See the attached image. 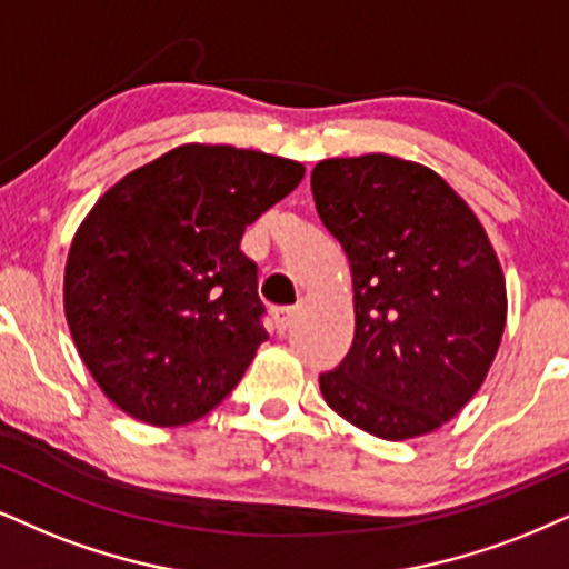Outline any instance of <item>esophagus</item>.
<instances>
[{
	"mask_svg": "<svg viewBox=\"0 0 569 569\" xmlns=\"http://www.w3.org/2000/svg\"><path fill=\"white\" fill-rule=\"evenodd\" d=\"M271 319H273V325H277L279 332H287V329L292 327V321H296V308L292 306L271 308Z\"/></svg>",
	"mask_w": 569,
	"mask_h": 569,
	"instance_id": "34e87169",
	"label": "esophagus"
}]
</instances>
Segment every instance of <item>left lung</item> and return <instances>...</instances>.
Returning a JSON list of instances; mask_svg holds the SVG:
<instances>
[{"label": "left lung", "mask_w": 569, "mask_h": 569, "mask_svg": "<svg viewBox=\"0 0 569 569\" xmlns=\"http://www.w3.org/2000/svg\"><path fill=\"white\" fill-rule=\"evenodd\" d=\"M311 192L356 303L353 346L319 375L321 396L377 438L438 430L480 390L507 325L486 229L438 173L392 156L321 160Z\"/></svg>", "instance_id": "left-lung-1"}]
</instances>
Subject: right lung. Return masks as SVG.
<instances>
[{"instance_id":"obj_1","label":"right lung","mask_w":569,"mask_h":569,"mask_svg":"<svg viewBox=\"0 0 569 569\" xmlns=\"http://www.w3.org/2000/svg\"><path fill=\"white\" fill-rule=\"evenodd\" d=\"M303 179L296 160L184 144L97 200L66 263V319L118 409L177 427L216 409L269 340L244 227Z\"/></svg>"}]
</instances>
